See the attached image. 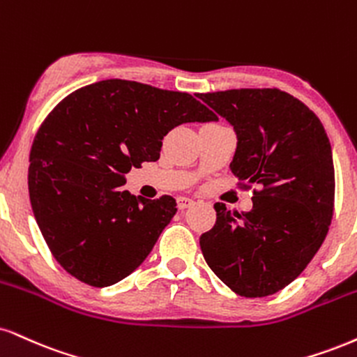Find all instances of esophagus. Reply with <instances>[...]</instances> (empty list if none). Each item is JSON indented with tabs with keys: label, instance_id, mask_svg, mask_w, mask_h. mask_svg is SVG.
<instances>
[{
	"label": "esophagus",
	"instance_id": "1",
	"mask_svg": "<svg viewBox=\"0 0 357 357\" xmlns=\"http://www.w3.org/2000/svg\"><path fill=\"white\" fill-rule=\"evenodd\" d=\"M195 204V201L191 199V197H188V196H179L178 197V208L179 209H186V208H190V206H192Z\"/></svg>",
	"mask_w": 357,
	"mask_h": 357
}]
</instances>
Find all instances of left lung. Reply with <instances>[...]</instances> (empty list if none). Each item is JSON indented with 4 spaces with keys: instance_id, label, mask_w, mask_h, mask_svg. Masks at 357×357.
Segmentation results:
<instances>
[{
    "instance_id": "1",
    "label": "left lung",
    "mask_w": 357,
    "mask_h": 357,
    "mask_svg": "<svg viewBox=\"0 0 357 357\" xmlns=\"http://www.w3.org/2000/svg\"><path fill=\"white\" fill-rule=\"evenodd\" d=\"M233 124L231 171L243 188L257 184L252 209L214 204L216 222L199 246L214 274L236 294L264 298L301 274L328 234L334 211V165L319 118L281 89L199 94Z\"/></svg>"
}]
</instances>
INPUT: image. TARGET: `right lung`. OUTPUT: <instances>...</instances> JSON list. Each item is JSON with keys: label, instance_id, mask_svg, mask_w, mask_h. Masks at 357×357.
<instances>
[{"label": "right lung", "instance_id": "add662e5", "mask_svg": "<svg viewBox=\"0 0 357 357\" xmlns=\"http://www.w3.org/2000/svg\"><path fill=\"white\" fill-rule=\"evenodd\" d=\"M216 119L191 94L126 79L64 98L36 132L28 171L34 218L64 271L94 287L130 276L178 209L171 196L124 191V174L160 160L173 128Z\"/></svg>", "mask_w": 357, "mask_h": 357}]
</instances>
